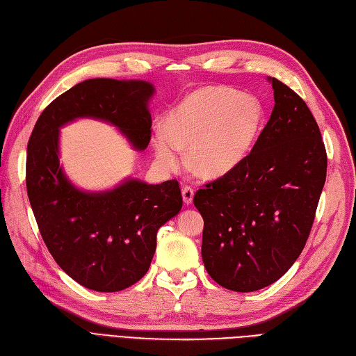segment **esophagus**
I'll return each mask as SVG.
<instances>
[{
	"instance_id": "esophagus-1",
	"label": "esophagus",
	"mask_w": 356,
	"mask_h": 356,
	"mask_svg": "<svg viewBox=\"0 0 356 356\" xmlns=\"http://www.w3.org/2000/svg\"><path fill=\"white\" fill-rule=\"evenodd\" d=\"M193 189L191 186H183L181 188V197H183V202H185L186 205L192 204L193 201Z\"/></svg>"
}]
</instances>
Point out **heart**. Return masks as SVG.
<instances>
[{
    "mask_svg": "<svg viewBox=\"0 0 356 356\" xmlns=\"http://www.w3.org/2000/svg\"><path fill=\"white\" fill-rule=\"evenodd\" d=\"M265 111L251 95L227 87L193 90L168 112L165 129L152 136L158 164L176 170L180 151L188 149V165L204 179H217L236 168L253 149Z\"/></svg>",
    "mask_w": 356,
    "mask_h": 356,
    "instance_id": "obj_1",
    "label": "heart"
}]
</instances>
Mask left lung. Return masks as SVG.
I'll use <instances>...</instances> for the list:
<instances>
[{
  "label": "left lung",
  "mask_w": 356,
  "mask_h": 356,
  "mask_svg": "<svg viewBox=\"0 0 356 356\" xmlns=\"http://www.w3.org/2000/svg\"><path fill=\"white\" fill-rule=\"evenodd\" d=\"M275 106L236 168L200 189L201 254L210 277L250 293L280 280L300 256L327 175L318 124L303 99L268 76Z\"/></svg>",
  "instance_id": "8db88e82"
}]
</instances>
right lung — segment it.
<instances>
[{"label": "right lung", "instance_id": "add662e5", "mask_svg": "<svg viewBox=\"0 0 356 356\" xmlns=\"http://www.w3.org/2000/svg\"><path fill=\"white\" fill-rule=\"evenodd\" d=\"M155 87L142 79H86L42 111L26 152V189L50 254L86 289L113 293L143 278L156 232L180 211L177 180L147 185L125 179L108 191H83L60 165V129L78 118L108 122L136 151L151 140L149 100Z\"/></svg>", "mask_w": 356, "mask_h": 356}]
</instances>
